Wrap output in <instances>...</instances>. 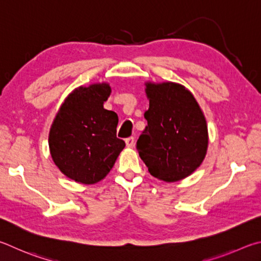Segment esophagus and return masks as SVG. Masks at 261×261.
<instances>
[{
	"label": "esophagus",
	"mask_w": 261,
	"mask_h": 261,
	"mask_svg": "<svg viewBox=\"0 0 261 261\" xmlns=\"http://www.w3.org/2000/svg\"><path fill=\"white\" fill-rule=\"evenodd\" d=\"M125 143H126V147L127 148H134V145H135V140H134V138H128V139H126L125 140Z\"/></svg>",
	"instance_id": "esophagus-1"
}]
</instances>
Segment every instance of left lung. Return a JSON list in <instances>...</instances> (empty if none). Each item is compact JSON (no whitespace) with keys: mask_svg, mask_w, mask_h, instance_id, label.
Returning <instances> with one entry per match:
<instances>
[{"mask_svg":"<svg viewBox=\"0 0 261 261\" xmlns=\"http://www.w3.org/2000/svg\"><path fill=\"white\" fill-rule=\"evenodd\" d=\"M148 126L136 142L152 176L176 182L197 170L208 147L207 123L194 95L176 82L147 81Z\"/></svg>","mask_w":261,"mask_h":261,"instance_id":"8db88e82","label":"left lung"}]
</instances>
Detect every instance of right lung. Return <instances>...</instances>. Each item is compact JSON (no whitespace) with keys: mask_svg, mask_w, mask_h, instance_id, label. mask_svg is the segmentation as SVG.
Segmentation results:
<instances>
[{"mask_svg":"<svg viewBox=\"0 0 261 261\" xmlns=\"http://www.w3.org/2000/svg\"><path fill=\"white\" fill-rule=\"evenodd\" d=\"M108 82L80 86L64 99L49 130V151L59 171L75 182L95 185L116 163L125 142L117 139L118 116L104 109Z\"/></svg>","mask_w":261,"mask_h":261,"instance_id":"right-lung-1","label":"right lung"}]
</instances>
